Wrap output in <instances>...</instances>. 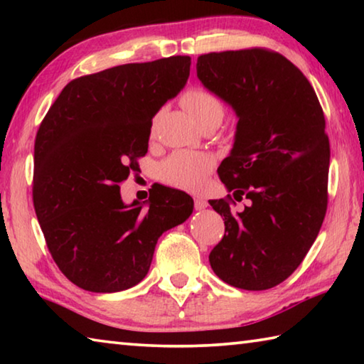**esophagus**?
Returning <instances> with one entry per match:
<instances>
[{
	"label": "esophagus",
	"mask_w": 364,
	"mask_h": 364,
	"mask_svg": "<svg viewBox=\"0 0 364 364\" xmlns=\"http://www.w3.org/2000/svg\"><path fill=\"white\" fill-rule=\"evenodd\" d=\"M208 202L205 199H202V197H196L194 199V207L196 210H204V208H207Z\"/></svg>",
	"instance_id": "obj_1"
}]
</instances>
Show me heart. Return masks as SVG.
I'll return each instance as SVG.
<instances>
[{
	"mask_svg": "<svg viewBox=\"0 0 364 364\" xmlns=\"http://www.w3.org/2000/svg\"><path fill=\"white\" fill-rule=\"evenodd\" d=\"M181 104L202 127L212 120L221 122L225 115V106L220 97L202 86H193L184 91ZM212 168L213 159L208 154L178 151L160 164L159 175L171 186L199 191L204 188L207 175Z\"/></svg>",
	"mask_w": 364,
	"mask_h": 364,
	"instance_id": "heart-1",
	"label": "heart"
}]
</instances>
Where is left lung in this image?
I'll return each instance as SVG.
<instances>
[{
	"mask_svg": "<svg viewBox=\"0 0 364 364\" xmlns=\"http://www.w3.org/2000/svg\"><path fill=\"white\" fill-rule=\"evenodd\" d=\"M197 77L237 115L231 154L218 167L225 236L208 255L221 281L264 291L286 281L321 230L328 208L329 139L318 96L282 54L264 48L208 53ZM251 204L234 213V200Z\"/></svg>",
	"mask_w": 364,
	"mask_h": 364,
	"instance_id": "1",
	"label": "left lung"
}]
</instances>
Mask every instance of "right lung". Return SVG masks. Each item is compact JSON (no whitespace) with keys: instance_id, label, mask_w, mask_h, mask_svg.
<instances>
[{"instance_id":"right-lung-1","label":"right lung","mask_w":364,"mask_h":364,"mask_svg":"<svg viewBox=\"0 0 364 364\" xmlns=\"http://www.w3.org/2000/svg\"><path fill=\"white\" fill-rule=\"evenodd\" d=\"M189 67V56H171L78 77L36 132L35 213L53 260L80 289L136 286L162 232L193 213L191 196L178 189L152 186L143 204L120 197L147 152L152 117L183 90Z\"/></svg>"}]
</instances>
